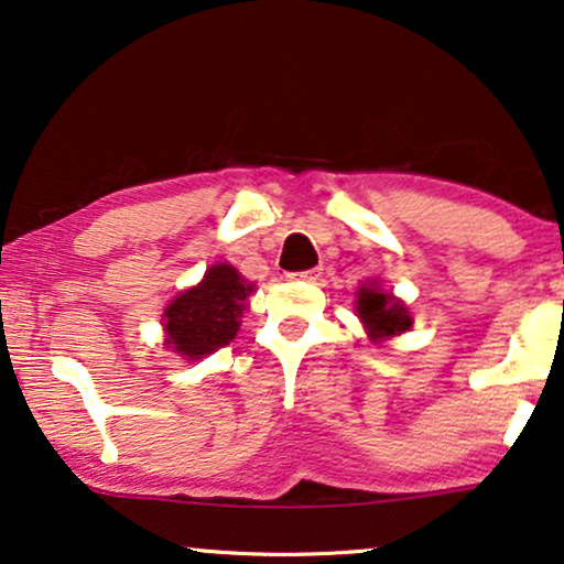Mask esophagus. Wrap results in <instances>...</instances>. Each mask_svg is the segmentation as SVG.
Wrapping results in <instances>:
<instances>
[{"mask_svg": "<svg viewBox=\"0 0 564 564\" xmlns=\"http://www.w3.org/2000/svg\"><path fill=\"white\" fill-rule=\"evenodd\" d=\"M322 275V268H312V271H299V273H289L291 281H306V283H314L319 281Z\"/></svg>", "mask_w": 564, "mask_h": 564, "instance_id": "34e87169", "label": "esophagus"}]
</instances>
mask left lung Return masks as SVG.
Here are the masks:
<instances>
[{"label": "left lung", "instance_id": "left-lung-1", "mask_svg": "<svg viewBox=\"0 0 564 564\" xmlns=\"http://www.w3.org/2000/svg\"><path fill=\"white\" fill-rule=\"evenodd\" d=\"M358 316L368 329L372 343H380L386 337H395L411 327V314L401 299H395L391 291L380 289L378 279L370 283H360L358 289Z\"/></svg>", "mask_w": 564, "mask_h": 564}]
</instances>
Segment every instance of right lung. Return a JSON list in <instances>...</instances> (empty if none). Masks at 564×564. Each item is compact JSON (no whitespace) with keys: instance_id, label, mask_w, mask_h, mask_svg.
Wrapping results in <instances>:
<instances>
[{"instance_id":"right-lung-1","label":"right lung","mask_w":564,"mask_h":564,"mask_svg":"<svg viewBox=\"0 0 564 564\" xmlns=\"http://www.w3.org/2000/svg\"><path fill=\"white\" fill-rule=\"evenodd\" d=\"M256 285L232 265L217 263L204 273L202 283L186 289L165 306V345L184 360H199L229 345L240 329L245 301Z\"/></svg>"}]
</instances>
